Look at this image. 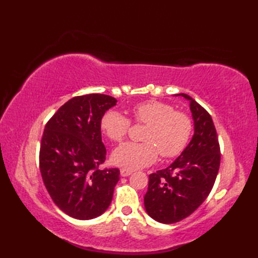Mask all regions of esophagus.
Wrapping results in <instances>:
<instances>
[{
    "instance_id": "1",
    "label": "esophagus",
    "mask_w": 258,
    "mask_h": 258,
    "mask_svg": "<svg viewBox=\"0 0 258 258\" xmlns=\"http://www.w3.org/2000/svg\"><path fill=\"white\" fill-rule=\"evenodd\" d=\"M132 173H133L132 169H128V168H122V169H120V175H122L123 177L128 176V175H131Z\"/></svg>"
}]
</instances>
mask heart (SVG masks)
<instances>
[{
    "label": "heart",
    "mask_w": 258,
    "mask_h": 258,
    "mask_svg": "<svg viewBox=\"0 0 258 258\" xmlns=\"http://www.w3.org/2000/svg\"><path fill=\"white\" fill-rule=\"evenodd\" d=\"M136 123L147 124L143 143L127 142L113 152L116 165L138 169L156 161L158 154L165 158L179 155L187 146L193 132V123L187 114L175 111L171 104L146 101L131 109ZM131 120L117 111H108L101 119V131L109 141L120 142L127 135Z\"/></svg>",
    "instance_id": "b5f03b06"
}]
</instances>
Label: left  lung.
<instances>
[{
	"label": "left lung",
	"instance_id": "8db88e82",
	"mask_svg": "<svg viewBox=\"0 0 258 258\" xmlns=\"http://www.w3.org/2000/svg\"><path fill=\"white\" fill-rule=\"evenodd\" d=\"M194 120V135L176 160L168 167L150 175L144 196L146 213L160 223L184 220L206 200L215 183L221 164V150L211 115L189 95Z\"/></svg>",
	"mask_w": 258,
	"mask_h": 258
}]
</instances>
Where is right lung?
<instances>
[{"label":"right lung","mask_w":258,"mask_h":258,"mask_svg":"<svg viewBox=\"0 0 258 258\" xmlns=\"http://www.w3.org/2000/svg\"><path fill=\"white\" fill-rule=\"evenodd\" d=\"M109 95L75 96L45 125L40 149L43 182L55 205L76 220H92L111 204L118 168L100 169L106 149L101 119L116 105Z\"/></svg>","instance_id":"add662e5"}]
</instances>
